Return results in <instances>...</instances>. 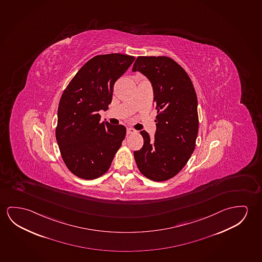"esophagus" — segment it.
Returning a JSON list of instances; mask_svg holds the SVG:
<instances>
[{"mask_svg": "<svg viewBox=\"0 0 262 262\" xmlns=\"http://www.w3.org/2000/svg\"><path fill=\"white\" fill-rule=\"evenodd\" d=\"M136 133V130L133 129V128H130V127L127 128V134H133V133Z\"/></svg>", "mask_w": 262, "mask_h": 262, "instance_id": "34e87169", "label": "esophagus"}]
</instances>
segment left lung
<instances>
[{"instance_id":"1","label":"left lung","mask_w":262,"mask_h":262,"mask_svg":"<svg viewBox=\"0 0 262 262\" xmlns=\"http://www.w3.org/2000/svg\"><path fill=\"white\" fill-rule=\"evenodd\" d=\"M133 72H140L150 81L157 110L155 136L141 132L144 143L133 153L135 161L149 180L167 181L181 171L195 149L197 95L189 75L169 57L139 56Z\"/></svg>"}]
</instances>
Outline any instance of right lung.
<instances>
[{
  "instance_id": "1",
  "label": "right lung",
  "mask_w": 262,
  "mask_h": 262,
  "mask_svg": "<svg viewBox=\"0 0 262 262\" xmlns=\"http://www.w3.org/2000/svg\"><path fill=\"white\" fill-rule=\"evenodd\" d=\"M135 57L121 53L88 60L60 98L56 140L65 164L77 177L93 180L109 169L126 135L123 125L101 121L113 100V85Z\"/></svg>"
}]
</instances>
